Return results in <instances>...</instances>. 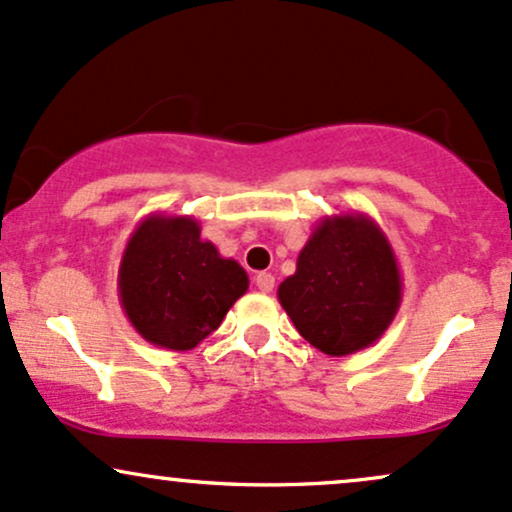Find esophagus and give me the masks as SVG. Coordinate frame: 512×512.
<instances>
[{
  "instance_id": "1",
  "label": "esophagus",
  "mask_w": 512,
  "mask_h": 512,
  "mask_svg": "<svg viewBox=\"0 0 512 512\" xmlns=\"http://www.w3.org/2000/svg\"><path fill=\"white\" fill-rule=\"evenodd\" d=\"M254 280H256L258 290H261V292H271V290H273V285H275V278H273L271 273H266V271L256 273V275H254Z\"/></svg>"
}]
</instances>
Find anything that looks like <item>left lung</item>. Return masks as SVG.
<instances>
[{"label": "left lung", "mask_w": 512, "mask_h": 512, "mask_svg": "<svg viewBox=\"0 0 512 512\" xmlns=\"http://www.w3.org/2000/svg\"><path fill=\"white\" fill-rule=\"evenodd\" d=\"M392 244L365 212L321 217L278 287V300L304 341L343 358L375 346L401 307Z\"/></svg>", "instance_id": "left-lung-1"}]
</instances>
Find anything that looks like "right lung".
Segmentation results:
<instances>
[{
	"label": "right lung",
	"mask_w": 512,
	"mask_h": 512,
	"mask_svg": "<svg viewBox=\"0 0 512 512\" xmlns=\"http://www.w3.org/2000/svg\"><path fill=\"white\" fill-rule=\"evenodd\" d=\"M246 290L244 268L200 237L191 215H147L120 258V307L132 329L166 350L198 346Z\"/></svg>",
	"instance_id": "add662e5"
}]
</instances>
